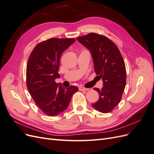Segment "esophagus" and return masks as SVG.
<instances>
[{
    "instance_id": "1",
    "label": "esophagus",
    "mask_w": 154,
    "mask_h": 154,
    "mask_svg": "<svg viewBox=\"0 0 154 154\" xmlns=\"http://www.w3.org/2000/svg\"><path fill=\"white\" fill-rule=\"evenodd\" d=\"M79 90L81 91H87L88 90V88H85L84 87H79Z\"/></svg>"
}]
</instances>
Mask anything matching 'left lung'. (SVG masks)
Returning a JSON list of instances; mask_svg holds the SVG:
<instances>
[{
    "label": "left lung",
    "mask_w": 154,
    "mask_h": 154,
    "mask_svg": "<svg viewBox=\"0 0 154 154\" xmlns=\"http://www.w3.org/2000/svg\"><path fill=\"white\" fill-rule=\"evenodd\" d=\"M77 40L89 50L96 74L102 79L101 89L94 88L99 100L92 106L102 113H108L122 100L126 85V67L118 48L108 37L95 32L79 36Z\"/></svg>",
    "instance_id": "1"
}]
</instances>
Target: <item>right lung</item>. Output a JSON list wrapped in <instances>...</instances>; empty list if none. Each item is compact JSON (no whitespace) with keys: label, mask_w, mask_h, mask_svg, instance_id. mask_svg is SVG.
<instances>
[{"label":"right lung","mask_w":154,"mask_h":154,"mask_svg":"<svg viewBox=\"0 0 154 154\" xmlns=\"http://www.w3.org/2000/svg\"><path fill=\"white\" fill-rule=\"evenodd\" d=\"M75 41L74 38H49L37 44L29 55L26 68L27 89L36 106L48 116H57L66 110L72 94L78 90L73 85L65 88L54 81L60 78L62 53Z\"/></svg>","instance_id":"right-lung-1"}]
</instances>
